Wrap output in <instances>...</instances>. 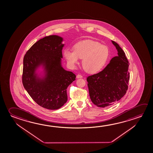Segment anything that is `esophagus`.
<instances>
[{"label":"esophagus","instance_id":"obj_1","mask_svg":"<svg viewBox=\"0 0 153 153\" xmlns=\"http://www.w3.org/2000/svg\"><path fill=\"white\" fill-rule=\"evenodd\" d=\"M76 77L77 78H82L83 77V76L80 75V74H78L77 76H76Z\"/></svg>","mask_w":153,"mask_h":153}]
</instances>
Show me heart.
Segmentation results:
<instances>
[{"instance_id":"obj_1","label":"heart","mask_w":153,"mask_h":153,"mask_svg":"<svg viewBox=\"0 0 153 153\" xmlns=\"http://www.w3.org/2000/svg\"><path fill=\"white\" fill-rule=\"evenodd\" d=\"M64 56L69 65L74 67L83 59L82 65L88 73L98 72L108 60L109 50L107 46L94 40H85L76 43L74 51L65 50Z\"/></svg>"}]
</instances>
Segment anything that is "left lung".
I'll return each mask as SVG.
<instances>
[{
  "label": "left lung",
  "mask_w": 153,
  "mask_h": 153,
  "mask_svg": "<svg viewBox=\"0 0 153 153\" xmlns=\"http://www.w3.org/2000/svg\"><path fill=\"white\" fill-rule=\"evenodd\" d=\"M117 50L118 56L101 71L88 76V88L91 100L95 105L105 108L120 100L128 90L130 63L125 53L117 43L112 40Z\"/></svg>",
  "instance_id": "left-lung-1"
}]
</instances>
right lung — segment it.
<instances>
[{"label": "right lung", "mask_w": 153, "mask_h": 153, "mask_svg": "<svg viewBox=\"0 0 153 153\" xmlns=\"http://www.w3.org/2000/svg\"><path fill=\"white\" fill-rule=\"evenodd\" d=\"M62 38L46 36L29 49L23 58L22 80L28 94L38 105L48 109L61 108L67 101V88L75 80V75L61 65ZM43 65L46 71L44 79H38L36 69Z\"/></svg>", "instance_id": "1"}]
</instances>
